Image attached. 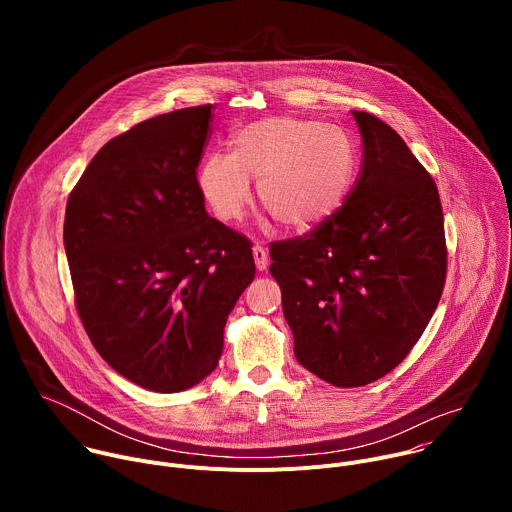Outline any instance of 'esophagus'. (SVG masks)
<instances>
[{"mask_svg":"<svg viewBox=\"0 0 512 512\" xmlns=\"http://www.w3.org/2000/svg\"><path fill=\"white\" fill-rule=\"evenodd\" d=\"M253 259H255V267H257V271H265V269H267V265H269V257H267V251H265L259 243L253 247Z\"/></svg>","mask_w":512,"mask_h":512,"instance_id":"obj_1","label":"esophagus"}]
</instances>
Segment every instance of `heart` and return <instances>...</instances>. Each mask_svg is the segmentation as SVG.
<instances>
[{
  "mask_svg": "<svg viewBox=\"0 0 512 512\" xmlns=\"http://www.w3.org/2000/svg\"><path fill=\"white\" fill-rule=\"evenodd\" d=\"M233 152H208L196 168V186L225 223L239 221L259 202L287 231H308L332 218L356 178V148L348 133L314 119L275 115L241 127Z\"/></svg>",
  "mask_w": 512,
  "mask_h": 512,
  "instance_id": "b5f03b06",
  "label": "heart"
}]
</instances>
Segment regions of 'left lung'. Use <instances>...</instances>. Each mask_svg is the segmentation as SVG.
<instances>
[{
  "instance_id": "1",
  "label": "left lung",
  "mask_w": 512,
  "mask_h": 512,
  "mask_svg": "<svg viewBox=\"0 0 512 512\" xmlns=\"http://www.w3.org/2000/svg\"><path fill=\"white\" fill-rule=\"evenodd\" d=\"M352 115L362 170L344 206L308 237L269 251L298 362L344 389L385 377L409 354L448 267L435 182L393 127Z\"/></svg>"
}]
</instances>
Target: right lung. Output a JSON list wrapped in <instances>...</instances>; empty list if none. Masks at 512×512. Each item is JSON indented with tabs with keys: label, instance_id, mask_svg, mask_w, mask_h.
<instances>
[{
	"label": "right lung",
	"instance_id": "right-lung-1",
	"mask_svg": "<svg viewBox=\"0 0 512 512\" xmlns=\"http://www.w3.org/2000/svg\"><path fill=\"white\" fill-rule=\"evenodd\" d=\"M212 105L107 141L70 192L64 249L81 322L103 360L156 393L198 385L255 277L251 243L208 216L196 168Z\"/></svg>",
	"mask_w": 512,
	"mask_h": 512
}]
</instances>
